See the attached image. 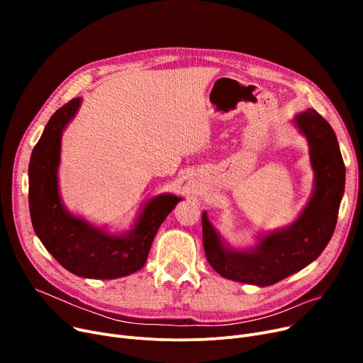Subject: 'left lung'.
Listing matches in <instances>:
<instances>
[{"label": "left lung", "instance_id": "8db88e82", "mask_svg": "<svg viewBox=\"0 0 363 363\" xmlns=\"http://www.w3.org/2000/svg\"><path fill=\"white\" fill-rule=\"evenodd\" d=\"M309 144L315 172L313 193L298 218L281 230L262 234L252 249H234L215 230L204 212L203 245L207 262L226 279L268 287L287 278L319 257L330 242L345 194L346 167L335 132L313 108L293 119Z\"/></svg>", "mask_w": 363, "mask_h": 363}]
</instances>
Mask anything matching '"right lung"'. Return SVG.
<instances>
[{
    "label": "right lung",
    "mask_w": 363,
    "mask_h": 363,
    "mask_svg": "<svg viewBox=\"0 0 363 363\" xmlns=\"http://www.w3.org/2000/svg\"><path fill=\"white\" fill-rule=\"evenodd\" d=\"M73 99L57 110L35 145L29 162V212L35 234L69 272L92 279H114L140 271L166 216L182 200L160 194L147 201L126 233L111 234L73 216L59 193L62 135L81 107Z\"/></svg>",
    "instance_id": "1"
}]
</instances>
